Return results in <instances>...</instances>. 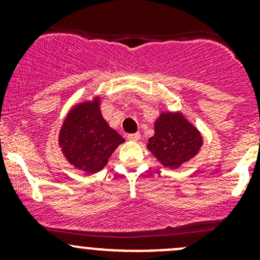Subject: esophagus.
Wrapping results in <instances>:
<instances>
[{"instance_id": "esophagus-1", "label": "esophagus", "mask_w": 260, "mask_h": 260, "mask_svg": "<svg viewBox=\"0 0 260 260\" xmlns=\"http://www.w3.org/2000/svg\"><path fill=\"white\" fill-rule=\"evenodd\" d=\"M128 137V140L129 141H133V142H135V141H138L141 138V135L140 133H132V135H128L127 136Z\"/></svg>"}]
</instances>
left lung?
<instances>
[{
	"label": "left lung",
	"mask_w": 260,
	"mask_h": 260,
	"mask_svg": "<svg viewBox=\"0 0 260 260\" xmlns=\"http://www.w3.org/2000/svg\"><path fill=\"white\" fill-rule=\"evenodd\" d=\"M203 146L200 131L180 112H162L154 122V135L147 148L169 169H179L196 156Z\"/></svg>",
	"instance_id": "1"
}]
</instances>
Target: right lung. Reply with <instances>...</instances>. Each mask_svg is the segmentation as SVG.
I'll list each match as a JSON object with an SVG mask.
<instances>
[{
  "label": "right lung",
  "mask_w": 260,
  "mask_h": 260,
  "mask_svg": "<svg viewBox=\"0 0 260 260\" xmlns=\"http://www.w3.org/2000/svg\"><path fill=\"white\" fill-rule=\"evenodd\" d=\"M124 138L103 118L101 96L75 104L65 117L59 132V146L67 161L77 170L95 174Z\"/></svg>",
  "instance_id": "1"
}]
</instances>
